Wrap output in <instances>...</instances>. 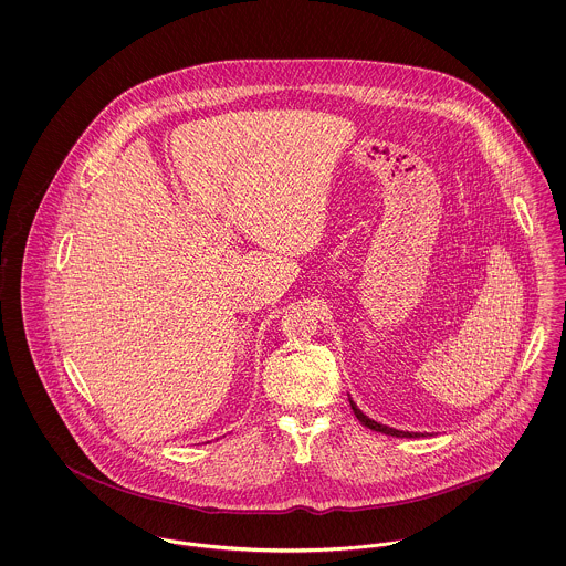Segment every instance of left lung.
I'll return each instance as SVG.
<instances>
[{
    "instance_id": "left-lung-1",
    "label": "left lung",
    "mask_w": 566,
    "mask_h": 566,
    "mask_svg": "<svg viewBox=\"0 0 566 566\" xmlns=\"http://www.w3.org/2000/svg\"><path fill=\"white\" fill-rule=\"evenodd\" d=\"M350 409H353V413H355V418L364 424V427H368V429H373V431H379V433H386V436L391 437H420V433H409V431H396V429H390V427H386V424H379V422H375V420H370L368 416H364L359 409H357V405L350 400ZM424 436V433H422Z\"/></svg>"
}]
</instances>
